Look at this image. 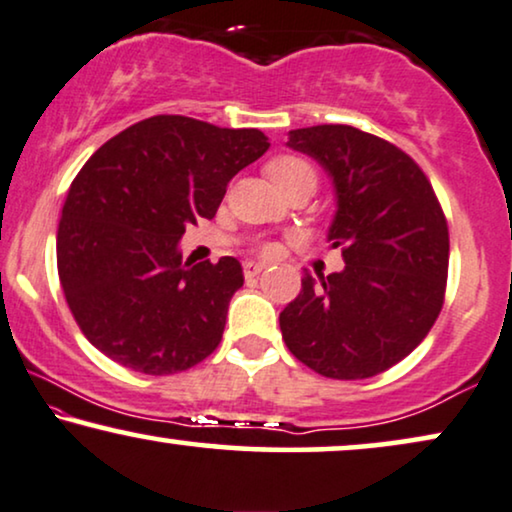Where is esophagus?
Instances as JSON below:
<instances>
[{
	"mask_svg": "<svg viewBox=\"0 0 512 512\" xmlns=\"http://www.w3.org/2000/svg\"><path fill=\"white\" fill-rule=\"evenodd\" d=\"M262 271H264V264H260V262H245V264H243V274H245V278L260 276Z\"/></svg>",
	"mask_w": 512,
	"mask_h": 512,
	"instance_id": "1",
	"label": "esophagus"
}]
</instances>
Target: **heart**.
Returning a JSON list of instances; mask_svg holds the SVG:
<instances>
[{
  "instance_id": "obj_1",
  "label": "heart",
  "mask_w": 512,
  "mask_h": 512,
  "mask_svg": "<svg viewBox=\"0 0 512 512\" xmlns=\"http://www.w3.org/2000/svg\"><path fill=\"white\" fill-rule=\"evenodd\" d=\"M267 173L271 180L276 182L278 189H283L285 194L292 192L295 187H316V170L306 159L302 156H295V154H283V156H276V159H271L267 163ZM278 248L276 245H267L264 252L267 255H274Z\"/></svg>"
}]
</instances>
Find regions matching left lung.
Returning a JSON list of instances; mask_svg holds the SVG:
<instances>
[{"label":"left lung","instance_id":"1","mask_svg":"<svg viewBox=\"0 0 512 512\" xmlns=\"http://www.w3.org/2000/svg\"><path fill=\"white\" fill-rule=\"evenodd\" d=\"M288 147L332 177L337 213L327 231L346 267L304 271L281 311L292 356L330 379L386 372L424 342L445 302L449 231L438 196L414 159L353 126L290 131Z\"/></svg>","mask_w":512,"mask_h":512}]
</instances>
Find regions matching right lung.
Here are the masks:
<instances>
[{
    "label": "right lung",
    "mask_w": 512,
    "mask_h": 512,
    "mask_svg": "<svg viewBox=\"0 0 512 512\" xmlns=\"http://www.w3.org/2000/svg\"><path fill=\"white\" fill-rule=\"evenodd\" d=\"M267 149L257 128L159 114L84 163L56 252L67 306L95 349L145 374L185 372L217 349L243 269L236 257L192 267L177 243Z\"/></svg>",
    "instance_id": "obj_1"
}]
</instances>
